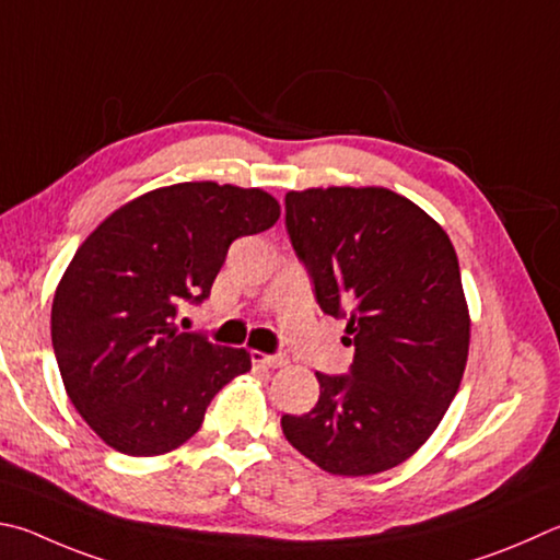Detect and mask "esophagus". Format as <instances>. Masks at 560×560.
Returning a JSON list of instances; mask_svg holds the SVG:
<instances>
[{"label": "esophagus", "mask_w": 560, "mask_h": 560, "mask_svg": "<svg viewBox=\"0 0 560 560\" xmlns=\"http://www.w3.org/2000/svg\"><path fill=\"white\" fill-rule=\"evenodd\" d=\"M252 362L264 364V368H271V370L287 368V364H289V360L283 358V354H264V352H257V350L252 352Z\"/></svg>", "instance_id": "esophagus-1"}]
</instances>
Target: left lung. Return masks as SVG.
I'll list each match as a JSON object with an SVG mask.
<instances>
[{"mask_svg":"<svg viewBox=\"0 0 560 560\" xmlns=\"http://www.w3.org/2000/svg\"><path fill=\"white\" fill-rule=\"evenodd\" d=\"M287 230L323 313L345 318L348 377L315 372L318 404L281 419L320 470L377 475L421 448L460 386L470 350L460 267L429 212L389 188L287 192Z\"/></svg>","mask_w":560,"mask_h":560,"instance_id":"left-lung-1","label":"left lung"}]
</instances>
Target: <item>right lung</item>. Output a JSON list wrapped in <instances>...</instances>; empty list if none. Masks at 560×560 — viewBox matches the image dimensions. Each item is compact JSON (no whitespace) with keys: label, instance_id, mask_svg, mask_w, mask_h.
Wrapping results in <instances>:
<instances>
[{"label":"right lung","instance_id":"add662e5","mask_svg":"<svg viewBox=\"0 0 560 560\" xmlns=\"http://www.w3.org/2000/svg\"><path fill=\"white\" fill-rule=\"evenodd\" d=\"M279 200L261 188L190 180L125 202L90 232L60 279L50 340L68 399L109 448L149 457L200 429L222 386L252 370L176 325L208 299L232 242L269 230Z\"/></svg>","mask_w":560,"mask_h":560}]
</instances>
